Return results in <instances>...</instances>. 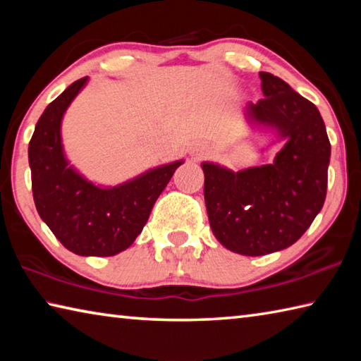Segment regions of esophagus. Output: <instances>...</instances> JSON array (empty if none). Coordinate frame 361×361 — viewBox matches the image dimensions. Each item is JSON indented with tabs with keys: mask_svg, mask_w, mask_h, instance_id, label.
<instances>
[{
	"mask_svg": "<svg viewBox=\"0 0 361 361\" xmlns=\"http://www.w3.org/2000/svg\"><path fill=\"white\" fill-rule=\"evenodd\" d=\"M202 154H204V149H202V148L197 149V157H200V156H202Z\"/></svg>",
	"mask_w": 361,
	"mask_h": 361,
	"instance_id": "esophagus-1",
	"label": "esophagus"
}]
</instances>
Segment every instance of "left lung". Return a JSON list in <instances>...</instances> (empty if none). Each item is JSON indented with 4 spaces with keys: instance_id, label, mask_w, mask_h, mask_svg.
Here are the masks:
<instances>
[{
    "instance_id": "left-lung-1",
    "label": "left lung",
    "mask_w": 361,
    "mask_h": 361,
    "mask_svg": "<svg viewBox=\"0 0 361 361\" xmlns=\"http://www.w3.org/2000/svg\"><path fill=\"white\" fill-rule=\"evenodd\" d=\"M264 99L248 103L252 124L274 127L286 143L272 164L231 172L204 162V197L213 234L231 252L261 256L295 243L326 197L331 145L312 102L261 71Z\"/></svg>"
}]
</instances>
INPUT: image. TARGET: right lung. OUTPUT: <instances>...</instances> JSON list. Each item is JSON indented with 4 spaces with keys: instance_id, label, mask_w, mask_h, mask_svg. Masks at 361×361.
<instances>
[{
    "instance_id": "add662e5",
    "label": "right lung",
    "mask_w": 361,
    "mask_h": 361,
    "mask_svg": "<svg viewBox=\"0 0 361 361\" xmlns=\"http://www.w3.org/2000/svg\"><path fill=\"white\" fill-rule=\"evenodd\" d=\"M85 81L87 78H81L66 87L36 122L28 145L33 199L42 221L70 252L113 256L129 248L143 231L152 205L181 161L109 189L78 175L63 156L60 124Z\"/></svg>"
}]
</instances>
